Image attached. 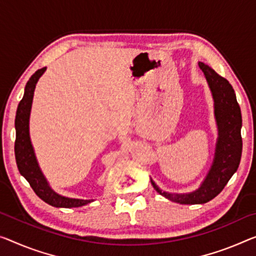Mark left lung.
Here are the masks:
<instances>
[{
    "instance_id": "8db88e82",
    "label": "left lung",
    "mask_w": 256,
    "mask_h": 256,
    "mask_svg": "<svg viewBox=\"0 0 256 256\" xmlns=\"http://www.w3.org/2000/svg\"><path fill=\"white\" fill-rule=\"evenodd\" d=\"M199 68L204 72L213 95L218 129L213 164L202 186L190 194H169L159 188L151 180V184L159 194L182 205L205 204L215 198L237 172L242 150V113L232 86L204 62H199Z\"/></svg>"
}]
</instances>
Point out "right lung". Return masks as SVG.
Returning <instances> with one entry per match:
<instances>
[{
    "label": "right lung",
    "mask_w": 256,
    "mask_h": 256,
    "mask_svg": "<svg viewBox=\"0 0 256 256\" xmlns=\"http://www.w3.org/2000/svg\"><path fill=\"white\" fill-rule=\"evenodd\" d=\"M46 68L38 70L30 80L27 81L24 97L18 105L17 113H16L14 127H16V142H14V154L19 172L27 180L30 186H32L35 194L41 198L43 202L49 204L54 207L60 208H73L81 207L94 200L73 199L68 196H60L50 188L48 180L42 174L38 167L36 156L33 150L30 137V114L32 108V102L34 96L35 86L38 78L44 73Z\"/></svg>",
    "instance_id": "add662e5"
}]
</instances>
